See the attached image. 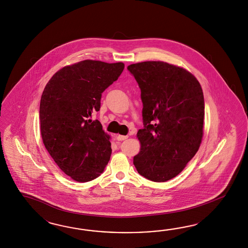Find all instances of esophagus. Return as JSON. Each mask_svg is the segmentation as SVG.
<instances>
[{"mask_svg": "<svg viewBox=\"0 0 248 248\" xmlns=\"http://www.w3.org/2000/svg\"><path fill=\"white\" fill-rule=\"evenodd\" d=\"M128 136L127 135H117L116 136V139L118 140V141H124V140H125V139H127Z\"/></svg>", "mask_w": 248, "mask_h": 248, "instance_id": "obj_1", "label": "esophagus"}]
</instances>
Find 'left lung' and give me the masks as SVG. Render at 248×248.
<instances>
[{"label": "left lung", "instance_id": "1", "mask_svg": "<svg viewBox=\"0 0 248 248\" xmlns=\"http://www.w3.org/2000/svg\"><path fill=\"white\" fill-rule=\"evenodd\" d=\"M127 70L141 89L143 128L136 170L154 182L175 177L195 156L203 137L204 100L197 79L165 62H143Z\"/></svg>", "mask_w": 248, "mask_h": 248}]
</instances>
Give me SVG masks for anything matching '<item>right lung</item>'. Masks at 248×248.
<instances>
[{"mask_svg": "<svg viewBox=\"0 0 248 248\" xmlns=\"http://www.w3.org/2000/svg\"><path fill=\"white\" fill-rule=\"evenodd\" d=\"M124 68L123 62L82 61L62 68L43 92V142L61 170L77 182L95 179L110 160V137L99 121L91 118L100 110L102 93Z\"/></svg>", "mask_w": 248, "mask_h": 248, "instance_id": "add662e5", "label": "right lung"}]
</instances>
